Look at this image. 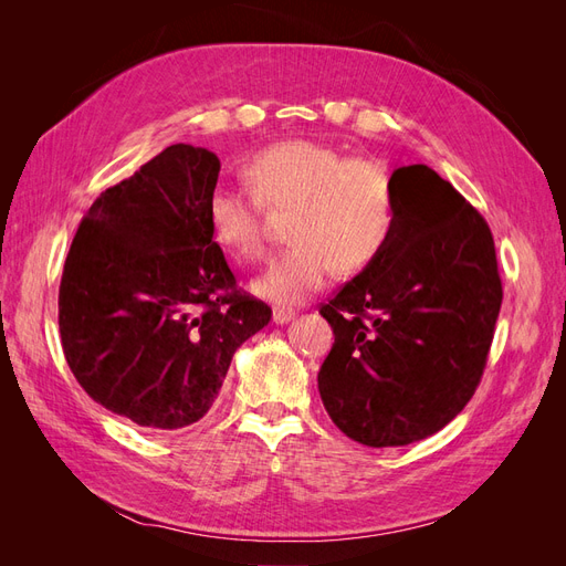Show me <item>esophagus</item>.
I'll use <instances>...</instances> for the list:
<instances>
[{
  "label": "esophagus",
  "instance_id": "obj_1",
  "mask_svg": "<svg viewBox=\"0 0 566 566\" xmlns=\"http://www.w3.org/2000/svg\"><path fill=\"white\" fill-rule=\"evenodd\" d=\"M293 318H295L293 310H285V306H276V310H273V323L283 325V323H290Z\"/></svg>",
  "mask_w": 566,
  "mask_h": 566
}]
</instances>
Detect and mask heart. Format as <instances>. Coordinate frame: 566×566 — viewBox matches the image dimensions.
<instances>
[{
    "instance_id": "heart-1",
    "label": "heart",
    "mask_w": 566,
    "mask_h": 566,
    "mask_svg": "<svg viewBox=\"0 0 566 566\" xmlns=\"http://www.w3.org/2000/svg\"><path fill=\"white\" fill-rule=\"evenodd\" d=\"M243 177L250 193L217 188L208 202L214 241L235 262H260L266 252L264 210H290V245L254 281L273 304H300L333 279L335 266L354 273L387 245L397 200L387 169L310 139L269 146L252 156Z\"/></svg>"
}]
</instances>
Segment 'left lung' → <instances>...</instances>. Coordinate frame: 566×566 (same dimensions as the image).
<instances>
[{"label":"left lung","instance_id":"8db88e82","mask_svg":"<svg viewBox=\"0 0 566 566\" xmlns=\"http://www.w3.org/2000/svg\"><path fill=\"white\" fill-rule=\"evenodd\" d=\"M391 184L387 245L318 310L335 333L323 406L373 449L432 437L465 408L503 302L486 219L427 165L394 169Z\"/></svg>","mask_w":566,"mask_h":566}]
</instances>
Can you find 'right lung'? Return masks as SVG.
<instances>
[{
  "label": "right lung",
  "mask_w": 566,
  "mask_h": 566,
  "mask_svg": "<svg viewBox=\"0 0 566 566\" xmlns=\"http://www.w3.org/2000/svg\"><path fill=\"white\" fill-rule=\"evenodd\" d=\"M219 167L208 148L167 146L94 200L65 256V361L96 403L150 432L208 413L235 349L271 321L212 241Z\"/></svg>",
  "instance_id": "right-lung-1"
}]
</instances>
